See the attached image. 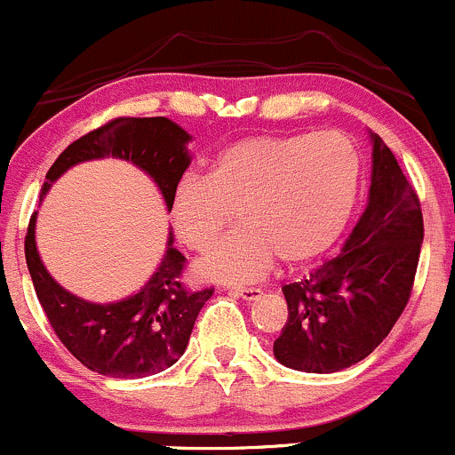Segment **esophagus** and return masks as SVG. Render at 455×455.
Instances as JSON below:
<instances>
[{
    "label": "esophagus",
    "instance_id": "esophagus-1",
    "mask_svg": "<svg viewBox=\"0 0 455 455\" xmlns=\"http://www.w3.org/2000/svg\"><path fill=\"white\" fill-rule=\"evenodd\" d=\"M234 295H238L245 301H253V299H260L262 291L260 288H234Z\"/></svg>",
    "mask_w": 455,
    "mask_h": 455
}]
</instances>
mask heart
<instances>
[{"label":"heart","instance_id":"heart-1","mask_svg":"<svg viewBox=\"0 0 455 455\" xmlns=\"http://www.w3.org/2000/svg\"><path fill=\"white\" fill-rule=\"evenodd\" d=\"M358 184V149L339 132L251 136L221 151L204 180L175 187L171 221L184 245L208 251L236 212L242 228L197 262V273L249 284L277 256L284 265L323 256L345 229Z\"/></svg>","mask_w":455,"mask_h":455}]
</instances>
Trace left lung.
<instances>
[{
    "mask_svg": "<svg viewBox=\"0 0 455 455\" xmlns=\"http://www.w3.org/2000/svg\"><path fill=\"white\" fill-rule=\"evenodd\" d=\"M369 202L339 256L282 288L288 321L273 343L277 363L336 373L364 360L410 299L423 243L417 190L378 134Z\"/></svg>",
    "mask_w": 455,
    "mask_h": 455,
    "instance_id": "1",
    "label": "left lung"
}]
</instances>
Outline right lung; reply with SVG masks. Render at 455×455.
<instances>
[{"mask_svg":"<svg viewBox=\"0 0 455 455\" xmlns=\"http://www.w3.org/2000/svg\"><path fill=\"white\" fill-rule=\"evenodd\" d=\"M188 140V132L167 116L112 119L73 140L58 156L47 171L41 197L65 171L112 156L143 169L171 210V195L190 164ZM36 214L28 226L26 262L38 301L60 343L86 369L108 378H148L178 363L214 288L188 291L182 284L180 275L187 258L173 247V238L169 236L163 260L139 292L112 304H92L65 291L47 273L36 251Z\"/></svg>","mask_w":455,"mask_h":455,"instance_id":"add662e5","label":"right lung"}]
</instances>
